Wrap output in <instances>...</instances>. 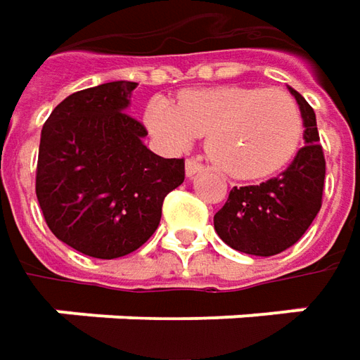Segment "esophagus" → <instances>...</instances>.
Here are the masks:
<instances>
[{"label": "esophagus", "mask_w": 360, "mask_h": 360, "mask_svg": "<svg viewBox=\"0 0 360 360\" xmlns=\"http://www.w3.org/2000/svg\"><path fill=\"white\" fill-rule=\"evenodd\" d=\"M202 168H204V166H202V162H198L196 158H188L186 160V176H188V178H192L194 174L200 172Z\"/></svg>", "instance_id": "esophagus-1"}]
</instances>
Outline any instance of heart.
<instances>
[{
  "mask_svg": "<svg viewBox=\"0 0 360 360\" xmlns=\"http://www.w3.org/2000/svg\"><path fill=\"white\" fill-rule=\"evenodd\" d=\"M148 124L172 148H186L196 136H208L210 160L238 180H258L283 170L302 138L297 100L278 88L186 91L178 105L158 98L148 108Z\"/></svg>",
  "mask_w": 360,
  "mask_h": 360,
  "instance_id": "1",
  "label": "heart"
}]
</instances>
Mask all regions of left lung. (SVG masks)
Returning <instances> with one entry per match:
<instances>
[{
	"label": "left lung",
	"instance_id": "obj_1",
	"mask_svg": "<svg viewBox=\"0 0 360 360\" xmlns=\"http://www.w3.org/2000/svg\"><path fill=\"white\" fill-rule=\"evenodd\" d=\"M290 94L302 114L307 144L276 178L232 188L226 204L214 214L218 236L244 255H281L302 238L323 206L326 164L314 110L297 90L290 88Z\"/></svg>",
	"mask_w": 360,
	"mask_h": 360
}]
</instances>
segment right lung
I'll use <instances>...</instances> for the list:
<instances>
[{
	"mask_svg": "<svg viewBox=\"0 0 360 360\" xmlns=\"http://www.w3.org/2000/svg\"><path fill=\"white\" fill-rule=\"evenodd\" d=\"M136 82L76 91L41 128L35 194L49 230L94 258L138 250L158 229L164 198L184 182V158H162L128 114Z\"/></svg>",
	"mask_w": 360,
	"mask_h": 360,
	"instance_id": "1",
	"label": "right lung"
}]
</instances>
